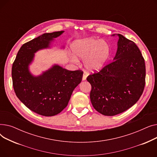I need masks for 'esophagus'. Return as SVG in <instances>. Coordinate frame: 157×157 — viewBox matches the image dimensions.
Masks as SVG:
<instances>
[{
	"mask_svg": "<svg viewBox=\"0 0 157 157\" xmlns=\"http://www.w3.org/2000/svg\"><path fill=\"white\" fill-rule=\"evenodd\" d=\"M87 76H88V72H84V73H83V81L85 80V79H86Z\"/></svg>",
	"mask_w": 157,
	"mask_h": 157,
	"instance_id": "esophagus-1",
	"label": "esophagus"
}]
</instances>
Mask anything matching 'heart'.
Returning <instances> with one entry per match:
<instances>
[{"label": "heart", "mask_w": 157, "mask_h": 157, "mask_svg": "<svg viewBox=\"0 0 157 157\" xmlns=\"http://www.w3.org/2000/svg\"><path fill=\"white\" fill-rule=\"evenodd\" d=\"M71 49L75 55L70 56L71 61L78 62L76 56L84 59L85 67L91 71L102 68L110 55V48L108 43L94 38L75 40L71 45Z\"/></svg>", "instance_id": "obj_1"}]
</instances>
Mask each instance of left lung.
<instances>
[{"instance_id": "1", "label": "left lung", "mask_w": 157, "mask_h": 157, "mask_svg": "<svg viewBox=\"0 0 157 157\" xmlns=\"http://www.w3.org/2000/svg\"><path fill=\"white\" fill-rule=\"evenodd\" d=\"M117 36L114 60L86 78L92 86V105L105 116H114L131 108L145 86V62L141 51L132 40L120 34Z\"/></svg>"}]
</instances>
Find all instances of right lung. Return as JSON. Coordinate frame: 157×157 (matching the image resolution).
Returning a JSON list of instances; mask_svg holds the SVG:
<instances>
[{
  "mask_svg": "<svg viewBox=\"0 0 157 157\" xmlns=\"http://www.w3.org/2000/svg\"><path fill=\"white\" fill-rule=\"evenodd\" d=\"M63 32L46 33L23 44L12 66L13 86L16 96L29 109L44 117L55 116L67 105L73 90L83 77V71H69L59 65L37 77L29 71L34 53L49 47L50 41Z\"/></svg>",
  "mask_w": 157,
  "mask_h": 157,
  "instance_id": "1",
  "label": "right lung"
}]
</instances>
